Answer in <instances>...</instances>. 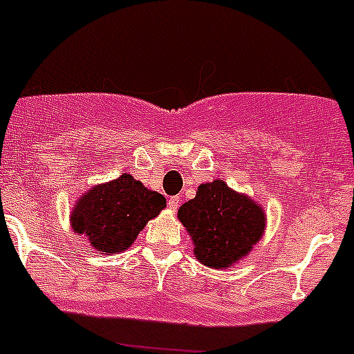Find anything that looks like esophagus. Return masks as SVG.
Here are the masks:
<instances>
[{
	"mask_svg": "<svg viewBox=\"0 0 354 354\" xmlns=\"http://www.w3.org/2000/svg\"><path fill=\"white\" fill-rule=\"evenodd\" d=\"M179 204H180V198L179 196H171V198H168V207H170V211H177L179 209Z\"/></svg>",
	"mask_w": 354,
	"mask_h": 354,
	"instance_id": "esophagus-1",
	"label": "esophagus"
}]
</instances>
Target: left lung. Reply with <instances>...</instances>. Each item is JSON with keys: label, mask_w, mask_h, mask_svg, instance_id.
Here are the masks:
<instances>
[{"label": "left lung", "mask_w": 354, "mask_h": 354, "mask_svg": "<svg viewBox=\"0 0 354 354\" xmlns=\"http://www.w3.org/2000/svg\"><path fill=\"white\" fill-rule=\"evenodd\" d=\"M177 218L192 237L196 261L214 270H227L248 257L266 230L262 205L220 179L200 184Z\"/></svg>", "instance_id": "left-lung-1"}]
</instances>
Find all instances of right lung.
Here are the masks:
<instances>
[{"label": "right lung", "instance_id": "add662e5", "mask_svg": "<svg viewBox=\"0 0 354 354\" xmlns=\"http://www.w3.org/2000/svg\"><path fill=\"white\" fill-rule=\"evenodd\" d=\"M167 207V198L124 174L97 184L80 196L71 212V227L97 253L126 252L152 218Z\"/></svg>", "mask_w": 354, "mask_h": 354}]
</instances>
